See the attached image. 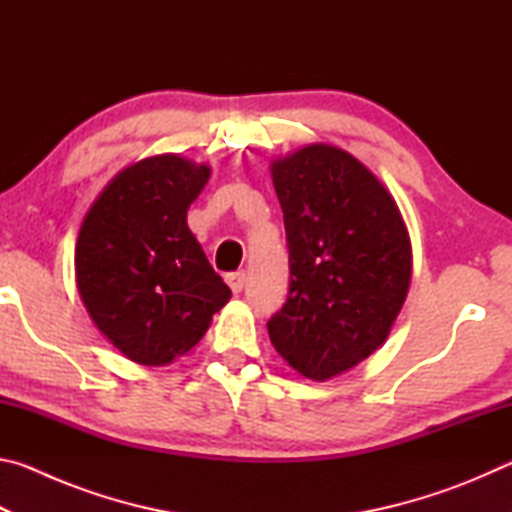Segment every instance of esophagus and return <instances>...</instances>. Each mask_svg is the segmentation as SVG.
Masks as SVG:
<instances>
[{
	"label": "esophagus",
	"instance_id": "34e87169",
	"mask_svg": "<svg viewBox=\"0 0 512 512\" xmlns=\"http://www.w3.org/2000/svg\"><path fill=\"white\" fill-rule=\"evenodd\" d=\"M225 282L232 289V293H241L246 287V271H237V273H228L225 275Z\"/></svg>",
	"mask_w": 512,
	"mask_h": 512
}]
</instances>
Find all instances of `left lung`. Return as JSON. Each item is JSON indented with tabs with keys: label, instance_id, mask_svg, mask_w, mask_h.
Returning a JSON list of instances; mask_svg holds the SVG:
<instances>
[{
	"label": "left lung",
	"instance_id": "8db88e82",
	"mask_svg": "<svg viewBox=\"0 0 512 512\" xmlns=\"http://www.w3.org/2000/svg\"><path fill=\"white\" fill-rule=\"evenodd\" d=\"M289 246V296L268 320L277 354L325 381L391 334L411 284V239L395 198L354 155L309 144L271 164Z\"/></svg>",
	"mask_w": 512,
	"mask_h": 512
}]
</instances>
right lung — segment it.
Segmentation results:
<instances>
[{"mask_svg": "<svg viewBox=\"0 0 512 512\" xmlns=\"http://www.w3.org/2000/svg\"><path fill=\"white\" fill-rule=\"evenodd\" d=\"M210 167L176 153L131 164L85 214L76 287L99 332L142 366H164L203 339L232 291L187 225Z\"/></svg>", "mask_w": 512, "mask_h": 512, "instance_id": "right-lung-1", "label": "right lung"}]
</instances>
